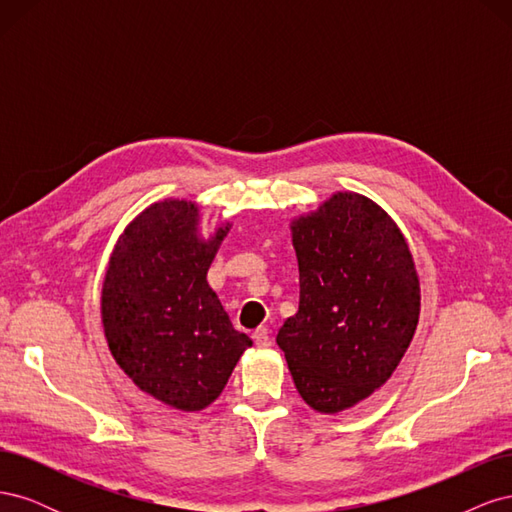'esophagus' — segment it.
<instances>
[{"label": "esophagus", "instance_id": "1", "mask_svg": "<svg viewBox=\"0 0 512 512\" xmlns=\"http://www.w3.org/2000/svg\"><path fill=\"white\" fill-rule=\"evenodd\" d=\"M252 337H254V342H256L258 348H269L271 346V335H269L267 327H258Z\"/></svg>", "mask_w": 512, "mask_h": 512}]
</instances>
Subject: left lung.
<instances>
[{
  "mask_svg": "<svg viewBox=\"0 0 512 512\" xmlns=\"http://www.w3.org/2000/svg\"><path fill=\"white\" fill-rule=\"evenodd\" d=\"M299 309L277 346L320 414L344 412L393 376L421 316V282L397 222L359 192H335L290 220Z\"/></svg>",
  "mask_w": 512,
  "mask_h": 512,
  "instance_id": "8db88e82",
  "label": "left lung"
}]
</instances>
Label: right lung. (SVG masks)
I'll use <instances>...</instances> for the list:
<instances>
[{
	"mask_svg": "<svg viewBox=\"0 0 512 512\" xmlns=\"http://www.w3.org/2000/svg\"><path fill=\"white\" fill-rule=\"evenodd\" d=\"M230 228L224 220L205 237L196 200H156L123 228L106 265L108 350L138 389L181 412L211 406L254 344L207 282Z\"/></svg>",
	"mask_w": 512,
	"mask_h": 512,
	"instance_id": "1",
	"label": "right lung"
}]
</instances>
